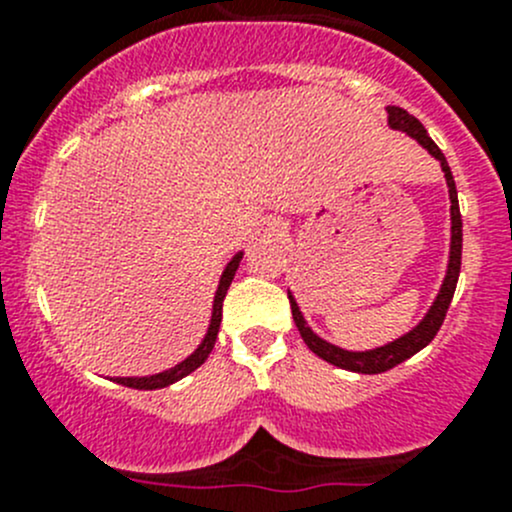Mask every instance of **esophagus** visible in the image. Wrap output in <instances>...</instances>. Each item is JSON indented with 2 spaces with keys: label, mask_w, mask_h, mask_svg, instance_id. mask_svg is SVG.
<instances>
[{
  "label": "esophagus",
  "mask_w": 512,
  "mask_h": 512,
  "mask_svg": "<svg viewBox=\"0 0 512 512\" xmlns=\"http://www.w3.org/2000/svg\"><path fill=\"white\" fill-rule=\"evenodd\" d=\"M267 232H270L272 237H282L287 232V225L282 223V220H270V223H267Z\"/></svg>",
  "instance_id": "esophagus-1"
}]
</instances>
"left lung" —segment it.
I'll list each match as a JSON object with an SVG mask.
<instances>
[{"label":"left lung","mask_w":512,"mask_h":512,"mask_svg":"<svg viewBox=\"0 0 512 512\" xmlns=\"http://www.w3.org/2000/svg\"><path fill=\"white\" fill-rule=\"evenodd\" d=\"M386 111H389V126L394 128V131H404V133H409L411 138H416V141L421 143V146L426 148V151L431 153L438 163H441L443 173H446L448 195H451V257H448L446 280H443L441 292H438L436 302L431 304V309H428L426 317H423L409 334H404V337L384 344V347L369 349V352H347V349H339V347H334V344L319 339L317 334L307 327V322H304V317H302V312H299L297 302H294L292 292H287L289 304H292L294 324H297L304 344H307V347L312 349L319 359L329 361V364L339 366V369L356 371V374H381V371L394 369L396 364L411 359V356H414L416 352H421L423 347H428V344L433 342V337L438 334V329H441L443 319H446L448 307H451L453 292H456V285H458V275H461L463 220H461V208H458L456 180H453L451 168H448V160L441 153V148L431 141V136H428L426 128L421 126V121H418L416 116H411L409 111H404V108H399V106H389Z\"/></svg>","instance_id":"left-lung-1"}]
</instances>
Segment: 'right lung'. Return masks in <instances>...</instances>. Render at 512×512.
<instances>
[{
	"mask_svg": "<svg viewBox=\"0 0 512 512\" xmlns=\"http://www.w3.org/2000/svg\"><path fill=\"white\" fill-rule=\"evenodd\" d=\"M240 260H242V252H237V255L232 257L230 262H227L223 277H220L218 292H215V299H213V317H210L208 334H205V339H203V342H200V347L195 349V352L190 354L188 359L180 361V364H175L173 369L160 371V374H153V376H118L116 384L128 386V389L153 391V389H163V386L175 384V381H178V379L188 376L190 371L198 369V366L203 364L205 359H208V354L213 352V347H215V339H218V332H220V322H223V299H225V294H227V287H230L232 277H235L237 267H240Z\"/></svg>",
	"mask_w": 512,
	"mask_h": 512,
	"instance_id": "right-lung-1",
	"label": "right lung"
}]
</instances>
